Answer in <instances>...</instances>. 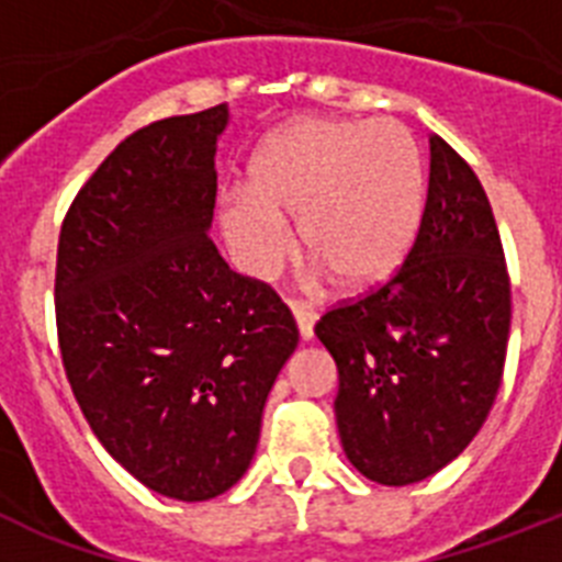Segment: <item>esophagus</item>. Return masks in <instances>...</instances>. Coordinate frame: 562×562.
I'll list each match as a JSON object with an SVG mask.
<instances>
[{"label": "esophagus", "instance_id": "1", "mask_svg": "<svg viewBox=\"0 0 562 562\" xmlns=\"http://www.w3.org/2000/svg\"><path fill=\"white\" fill-rule=\"evenodd\" d=\"M292 315H295V324H297V331H301V337H304V340H312V337H315V321H317L315 312H312L310 306L292 304Z\"/></svg>", "mask_w": 562, "mask_h": 562}]
</instances>
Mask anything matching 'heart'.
Returning <instances> with one entry per match:
<instances>
[{
	"label": "heart",
	"mask_w": 562,
	"mask_h": 562,
	"mask_svg": "<svg viewBox=\"0 0 562 562\" xmlns=\"http://www.w3.org/2000/svg\"><path fill=\"white\" fill-rule=\"evenodd\" d=\"M425 168L394 121L310 117L272 134L250 166V191L225 193L220 227L238 267L276 276L290 250L284 220L342 290H369L405 261L422 220Z\"/></svg>",
	"instance_id": "b5f03b06"
}]
</instances>
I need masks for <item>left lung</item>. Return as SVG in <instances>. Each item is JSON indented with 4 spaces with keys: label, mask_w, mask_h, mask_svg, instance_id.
<instances>
[{
    "label": "left lung",
    "mask_w": 562,
    "mask_h": 562,
    "mask_svg": "<svg viewBox=\"0 0 562 562\" xmlns=\"http://www.w3.org/2000/svg\"><path fill=\"white\" fill-rule=\"evenodd\" d=\"M513 292L493 207L453 146L430 134L414 247L376 290L315 324L337 362L342 450L366 479L405 486L473 441L501 389Z\"/></svg>",
    "instance_id": "left-lung-1"
}]
</instances>
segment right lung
Masks as SVG:
<instances>
[{"instance_id": "add662e5", "label": "right lung", "mask_w": 562, "mask_h": 562, "mask_svg": "<svg viewBox=\"0 0 562 562\" xmlns=\"http://www.w3.org/2000/svg\"><path fill=\"white\" fill-rule=\"evenodd\" d=\"M227 103L128 134L64 216L58 349L106 453L154 493L207 501L250 467L290 306L207 236Z\"/></svg>"}]
</instances>
